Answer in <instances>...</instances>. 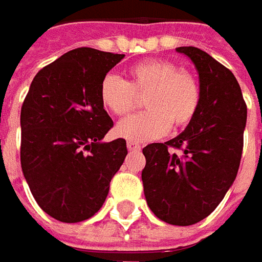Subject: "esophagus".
<instances>
[{"instance_id":"34e87169","label":"esophagus","mask_w":262,"mask_h":262,"mask_svg":"<svg viewBox=\"0 0 262 262\" xmlns=\"http://www.w3.org/2000/svg\"><path fill=\"white\" fill-rule=\"evenodd\" d=\"M126 147H128L129 151H140V150H141V146H140L138 143H136V141H128V143H126Z\"/></svg>"}]
</instances>
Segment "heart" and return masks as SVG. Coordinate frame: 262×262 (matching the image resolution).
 I'll list each match as a JSON object with an SVG mask.
<instances>
[{"label":"heart","instance_id":"heart-1","mask_svg":"<svg viewBox=\"0 0 262 262\" xmlns=\"http://www.w3.org/2000/svg\"><path fill=\"white\" fill-rule=\"evenodd\" d=\"M128 81L107 74L100 84V100L116 116L129 114L137 96H144L146 112L125 118L116 134L131 141H148L165 136L170 126H186L200 106V86L192 73L166 59H147L129 68Z\"/></svg>","mask_w":262,"mask_h":262}]
</instances>
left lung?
Instances as JSON below:
<instances>
[{
    "label": "left lung",
    "instance_id": "obj_1",
    "mask_svg": "<svg viewBox=\"0 0 262 262\" xmlns=\"http://www.w3.org/2000/svg\"><path fill=\"white\" fill-rule=\"evenodd\" d=\"M200 77V106L185 129L143 148L141 172L150 210L160 220L189 226L214 211L237 175L247 105L230 70L194 46L176 48ZM173 149H181L176 155Z\"/></svg>",
    "mask_w": 262,
    "mask_h": 262
}]
</instances>
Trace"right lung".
<instances>
[{"label":"right lung","instance_id":"1","mask_svg":"<svg viewBox=\"0 0 262 262\" xmlns=\"http://www.w3.org/2000/svg\"><path fill=\"white\" fill-rule=\"evenodd\" d=\"M124 56L73 49L36 74L23 102V175L39 207L59 222L95 216L128 153L124 138L102 141L114 122L100 84Z\"/></svg>","mask_w":262,"mask_h":262}]
</instances>
